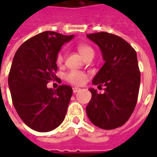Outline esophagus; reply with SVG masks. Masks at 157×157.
Wrapping results in <instances>:
<instances>
[{
    "label": "esophagus",
    "mask_w": 157,
    "mask_h": 157,
    "mask_svg": "<svg viewBox=\"0 0 157 157\" xmlns=\"http://www.w3.org/2000/svg\"><path fill=\"white\" fill-rule=\"evenodd\" d=\"M80 90H81V89L79 88V87H73V92H74V93H76V92H79Z\"/></svg>",
    "instance_id": "34e87169"
}]
</instances>
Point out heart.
<instances>
[{"instance_id": "b5f03b06", "label": "heart", "mask_w": 157, "mask_h": 157, "mask_svg": "<svg viewBox=\"0 0 157 157\" xmlns=\"http://www.w3.org/2000/svg\"><path fill=\"white\" fill-rule=\"evenodd\" d=\"M77 49L84 59L86 58L89 55H94V51H93L92 48L87 44H79L77 46ZM63 62H64V54L62 51H59L56 56V64L58 65H61ZM65 78L70 83L74 84V85L80 86L84 84L86 82L87 75L84 72L73 70V71H71L66 74Z\"/></svg>"}]
</instances>
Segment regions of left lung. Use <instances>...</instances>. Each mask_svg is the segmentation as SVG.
Wrapping results in <instances>:
<instances>
[{
    "instance_id": "1",
    "label": "left lung",
    "mask_w": 157,
    "mask_h": 157,
    "mask_svg": "<svg viewBox=\"0 0 157 157\" xmlns=\"http://www.w3.org/2000/svg\"><path fill=\"white\" fill-rule=\"evenodd\" d=\"M86 37L98 44L105 61L92 83L106 86L102 94L89 89L92 98L86 114L102 129L118 128L128 121L137 102L140 72L136 52L124 39L112 33H96Z\"/></svg>"
}]
</instances>
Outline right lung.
I'll return each instance as SVG.
<instances>
[{
	"mask_svg": "<svg viewBox=\"0 0 157 157\" xmlns=\"http://www.w3.org/2000/svg\"><path fill=\"white\" fill-rule=\"evenodd\" d=\"M74 35L51 31L37 34L16 52L8 76L12 102L26 124L38 132L51 131L65 117L72 96L70 86L48 88L50 81H59L56 56Z\"/></svg>",
	"mask_w": 157,
	"mask_h": 157,
	"instance_id": "right-lung-1",
	"label": "right lung"
}]
</instances>
